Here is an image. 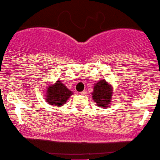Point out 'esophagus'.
<instances>
[{"label": "esophagus", "mask_w": 160, "mask_h": 160, "mask_svg": "<svg viewBox=\"0 0 160 160\" xmlns=\"http://www.w3.org/2000/svg\"><path fill=\"white\" fill-rule=\"evenodd\" d=\"M86 93H87V91H86V90H84L83 91H82V92H80L81 94H86Z\"/></svg>", "instance_id": "esophagus-1"}]
</instances>
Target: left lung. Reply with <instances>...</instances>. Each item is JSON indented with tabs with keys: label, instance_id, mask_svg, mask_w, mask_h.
Returning a JSON list of instances; mask_svg holds the SVG:
<instances>
[{
	"label": "left lung",
	"instance_id": "left-lung-1",
	"mask_svg": "<svg viewBox=\"0 0 160 160\" xmlns=\"http://www.w3.org/2000/svg\"><path fill=\"white\" fill-rule=\"evenodd\" d=\"M94 101L98 107L107 108L111 103L112 98V87L105 79L100 80L94 86L91 93Z\"/></svg>",
	"mask_w": 160,
	"mask_h": 160
}]
</instances>
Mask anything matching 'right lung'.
<instances>
[{"label":"right lung","mask_w":160,"mask_h":160,"mask_svg":"<svg viewBox=\"0 0 160 160\" xmlns=\"http://www.w3.org/2000/svg\"><path fill=\"white\" fill-rule=\"evenodd\" d=\"M73 94L66 86L60 80L54 84L48 86L46 90L47 103L51 106L61 107L66 103V100Z\"/></svg>","instance_id":"1"}]
</instances>
